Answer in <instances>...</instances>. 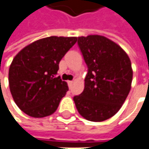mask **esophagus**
<instances>
[{
  "label": "esophagus",
  "instance_id": "1",
  "mask_svg": "<svg viewBox=\"0 0 149 149\" xmlns=\"http://www.w3.org/2000/svg\"><path fill=\"white\" fill-rule=\"evenodd\" d=\"M73 82H74L73 81H68V86H69V87H71V85L73 84Z\"/></svg>",
  "mask_w": 149,
  "mask_h": 149
}]
</instances>
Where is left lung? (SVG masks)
I'll use <instances>...</instances> for the list:
<instances>
[{"label":"left lung","mask_w":149,"mask_h":149,"mask_svg":"<svg viewBox=\"0 0 149 149\" xmlns=\"http://www.w3.org/2000/svg\"><path fill=\"white\" fill-rule=\"evenodd\" d=\"M78 45L88 69L83 92L74 97L76 109L88 120H106L120 110L131 89L130 59L102 36L78 37Z\"/></svg>","instance_id":"obj_1"}]
</instances>
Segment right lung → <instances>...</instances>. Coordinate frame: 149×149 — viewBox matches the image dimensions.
<instances>
[{
	"instance_id": "obj_1",
	"label": "right lung",
	"mask_w": 149,
	"mask_h": 149,
	"mask_svg": "<svg viewBox=\"0 0 149 149\" xmlns=\"http://www.w3.org/2000/svg\"><path fill=\"white\" fill-rule=\"evenodd\" d=\"M77 37L50 36L22 48L13 59L8 71L11 95L26 114L42 118L56 111L68 87L56 77L59 63L75 44Z\"/></svg>"
}]
</instances>
